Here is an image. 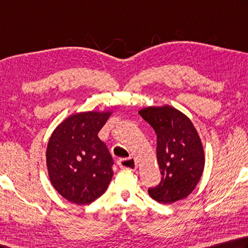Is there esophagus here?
I'll list each match as a JSON object with an SVG mask.
<instances>
[{"instance_id": "esophagus-1", "label": "esophagus", "mask_w": 248, "mask_h": 248, "mask_svg": "<svg viewBox=\"0 0 248 248\" xmlns=\"http://www.w3.org/2000/svg\"><path fill=\"white\" fill-rule=\"evenodd\" d=\"M118 166L120 168L129 169V170H136L137 169V160L133 157H129V158H120L118 160Z\"/></svg>"}]
</instances>
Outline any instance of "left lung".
<instances>
[{
  "label": "left lung",
  "mask_w": 248,
  "mask_h": 248,
  "mask_svg": "<svg viewBox=\"0 0 248 248\" xmlns=\"http://www.w3.org/2000/svg\"><path fill=\"white\" fill-rule=\"evenodd\" d=\"M140 116L157 136V161L161 180L148 188L153 200L172 204L194 190L204 170V150L192 121L170 106L146 107Z\"/></svg>",
  "instance_id": "obj_1"
}]
</instances>
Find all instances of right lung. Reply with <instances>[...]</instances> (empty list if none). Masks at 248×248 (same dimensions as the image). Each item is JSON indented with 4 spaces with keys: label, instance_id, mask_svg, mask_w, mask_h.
I'll list each match as a JSON object with an SVG mask.
<instances>
[{
    "label": "right lung",
    "instance_id": "1",
    "mask_svg": "<svg viewBox=\"0 0 248 248\" xmlns=\"http://www.w3.org/2000/svg\"><path fill=\"white\" fill-rule=\"evenodd\" d=\"M108 117L109 112L75 114L62 121L49 138L48 175L55 190L67 201L88 205L108 187L114 160L97 137Z\"/></svg>",
    "mask_w": 248,
    "mask_h": 248
}]
</instances>
